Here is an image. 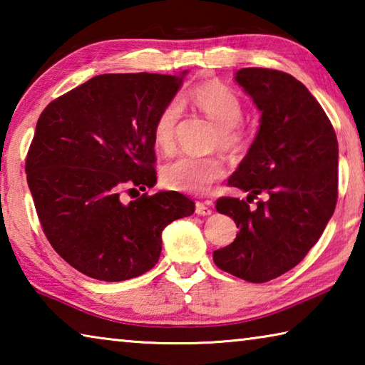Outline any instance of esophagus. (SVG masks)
Masks as SVG:
<instances>
[{
    "instance_id": "esophagus-1",
    "label": "esophagus",
    "mask_w": 365,
    "mask_h": 365,
    "mask_svg": "<svg viewBox=\"0 0 365 365\" xmlns=\"http://www.w3.org/2000/svg\"><path fill=\"white\" fill-rule=\"evenodd\" d=\"M196 214L197 215H211L212 214V205L211 202H196Z\"/></svg>"
}]
</instances>
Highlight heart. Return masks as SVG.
Returning <instances> with one entry per match:
<instances>
[{
    "mask_svg": "<svg viewBox=\"0 0 365 365\" xmlns=\"http://www.w3.org/2000/svg\"><path fill=\"white\" fill-rule=\"evenodd\" d=\"M180 104L193 106L215 123L222 151L235 154L246 146V133L240 125L243 120V104L232 88L219 82L197 83L180 98ZM180 104L177 101L168 103L154 120L153 141L159 151H174ZM224 175L225 168L220 159L195 156H180L170 160L160 172L165 187L195 195L205 193Z\"/></svg>",
    "mask_w": 365,
    "mask_h": 365,
    "instance_id": "b5f03b06",
    "label": "heart"
}]
</instances>
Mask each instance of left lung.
<instances>
[{"instance_id":"1","label":"left lung","mask_w":365,"mask_h":365,"mask_svg":"<svg viewBox=\"0 0 365 365\" xmlns=\"http://www.w3.org/2000/svg\"><path fill=\"white\" fill-rule=\"evenodd\" d=\"M235 80L262 115L256 140L228 178V187L248 197L215 202L240 232L212 259L238 279L264 283L298 265L329 224L338 197V141L319 101L289 73L245 67ZM261 192L268 201L250 208Z\"/></svg>"}]
</instances>
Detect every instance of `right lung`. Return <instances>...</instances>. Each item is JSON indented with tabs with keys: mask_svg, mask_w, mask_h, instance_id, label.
Here are the masks:
<instances>
[{
	"mask_svg": "<svg viewBox=\"0 0 365 365\" xmlns=\"http://www.w3.org/2000/svg\"><path fill=\"white\" fill-rule=\"evenodd\" d=\"M180 83L164 73H103L38 117L26 159L36 215L54 251L91 279L153 269L165 225L195 212L177 191L138 196L156 183L154 120ZM133 190L138 200L123 202Z\"/></svg>",
	"mask_w": 365,
	"mask_h": 365,
	"instance_id": "obj_1",
	"label": "right lung"
}]
</instances>
